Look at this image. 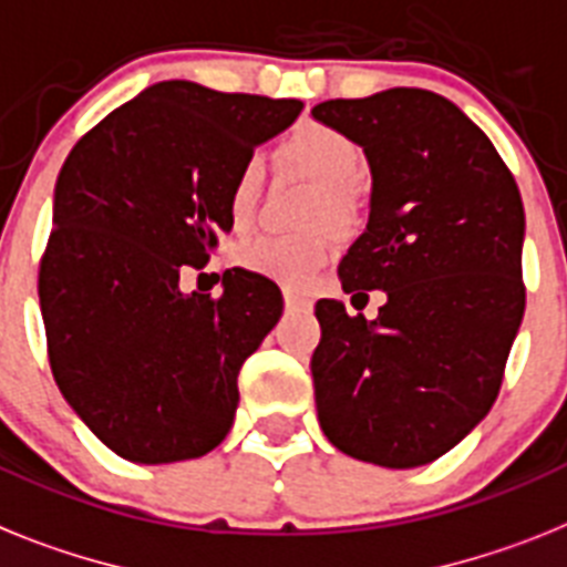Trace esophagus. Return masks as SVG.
<instances>
[{"mask_svg": "<svg viewBox=\"0 0 567 567\" xmlns=\"http://www.w3.org/2000/svg\"><path fill=\"white\" fill-rule=\"evenodd\" d=\"M285 306L291 308V311H302V308H308V299L299 297L297 291H285Z\"/></svg>", "mask_w": 567, "mask_h": 567, "instance_id": "obj_1", "label": "esophagus"}]
</instances>
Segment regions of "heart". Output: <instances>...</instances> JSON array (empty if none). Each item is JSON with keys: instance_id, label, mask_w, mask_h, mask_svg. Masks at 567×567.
Masks as SVG:
<instances>
[{"instance_id": "heart-1", "label": "heart", "mask_w": 567, "mask_h": 567, "mask_svg": "<svg viewBox=\"0 0 567 567\" xmlns=\"http://www.w3.org/2000/svg\"><path fill=\"white\" fill-rule=\"evenodd\" d=\"M279 155L285 164L308 175L320 187V202H317L313 218L317 221L326 218L331 225H346L354 213L351 184L365 169V155L357 141L328 123H302L285 137ZM259 178L261 164L256 158H247L233 178L230 193H227V213L236 227H245L254 216ZM328 256H331V236L320 230L308 233V236L261 233L239 247L236 259L250 274L268 276L288 288H306L313 274L326 265Z\"/></svg>"}]
</instances>
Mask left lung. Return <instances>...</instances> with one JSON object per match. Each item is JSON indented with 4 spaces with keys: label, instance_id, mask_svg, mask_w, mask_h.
<instances>
[{
    "label": "left lung",
    "instance_id": "1",
    "mask_svg": "<svg viewBox=\"0 0 567 567\" xmlns=\"http://www.w3.org/2000/svg\"><path fill=\"white\" fill-rule=\"evenodd\" d=\"M311 114L372 166L342 291H386L378 320L317 302V417L351 458L421 467L475 430L502 389L525 313L522 195L489 137L435 92L386 89Z\"/></svg>",
    "mask_w": 567,
    "mask_h": 567
}]
</instances>
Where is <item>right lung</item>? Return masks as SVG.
I'll return each instance as SVG.
<instances>
[{
  "label": "right lung",
  "mask_w": 567,
  "mask_h": 567,
  "mask_svg": "<svg viewBox=\"0 0 567 567\" xmlns=\"http://www.w3.org/2000/svg\"><path fill=\"white\" fill-rule=\"evenodd\" d=\"M299 112V100L164 80L69 152L40 261L42 322L56 386L121 458H202L230 432L239 369L282 317V293L241 268L218 299L181 293V268L210 261L239 166Z\"/></svg>",
  "instance_id": "add662e5"
}]
</instances>
